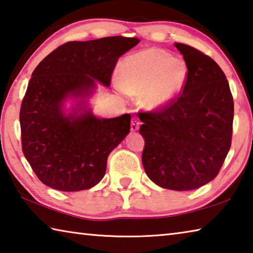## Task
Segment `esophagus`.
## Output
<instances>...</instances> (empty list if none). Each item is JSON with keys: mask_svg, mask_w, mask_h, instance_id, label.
I'll return each mask as SVG.
<instances>
[{"mask_svg": "<svg viewBox=\"0 0 253 253\" xmlns=\"http://www.w3.org/2000/svg\"><path fill=\"white\" fill-rule=\"evenodd\" d=\"M139 126H140V122L138 121V119H136V118L132 119V121H131V124H130V129H131V131H136V130H138Z\"/></svg>", "mask_w": 253, "mask_h": 253, "instance_id": "1", "label": "esophagus"}]
</instances>
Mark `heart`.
I'll return each instance as SVG.
<instances>
[{
	"label": "heart",
	"mask_w": 253,
	"mask_h": 253,
	"mask_svg": "<svg viewBox=\"0 0 253 253\" xmlns=\"http://www.w3.org/2000/svg\"><path fill=\"white\" fill-rule=\"evenodd\" d=\"M187 68L182 60L164 50L152 48L126 58L121 65V91L142 93L140 102L147 109H157L178 95L185 84Z\"/></svg>",
	"instance_id": "heart-1"
}]
</instances>
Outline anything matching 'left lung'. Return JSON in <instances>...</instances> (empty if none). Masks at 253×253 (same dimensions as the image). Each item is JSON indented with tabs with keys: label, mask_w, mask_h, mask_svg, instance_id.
<instances>
[{
	"label": "left lung",
	"mask_w": 253,
	"mask_h": 253,
	"mask_svg": "<svg viewBox=\"0 0 253 253\" xmlns=\"http://www.w3.org/2000/svg\"><path fill=\"white\" fill-rule=\"evenodd\" d=\"M186 63L179 96L160 110L139 113L147 176L158 186L190 191L219 174L231 147L233 97L224 72L209 55L175 43Z\"/></svg>",
	"instance_id": "obj_1"
}]
</instances>
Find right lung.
Instances as JSON below:
<instances>
[{"mask_svg":"<svg viewBox=\"0 0 253 253\" xmlns=\"http://www.w3.org/2000/svg\"><path fill=\"white\" fill-rule=\"evenodd\" d=\"M139 43L137 38L107 37L70 41L58 46L32 72L21 104V142L38 178L54 190L76 192L99 183L107 158L130 130V115L98 118L84 109L96 81L109 87L121 55ZM81 101L70 114L68 97Z\"/></svg>","mask_w":253,"mask_h":253,"instance_id":"obj_1","label":"right lung"}]
</instances>
